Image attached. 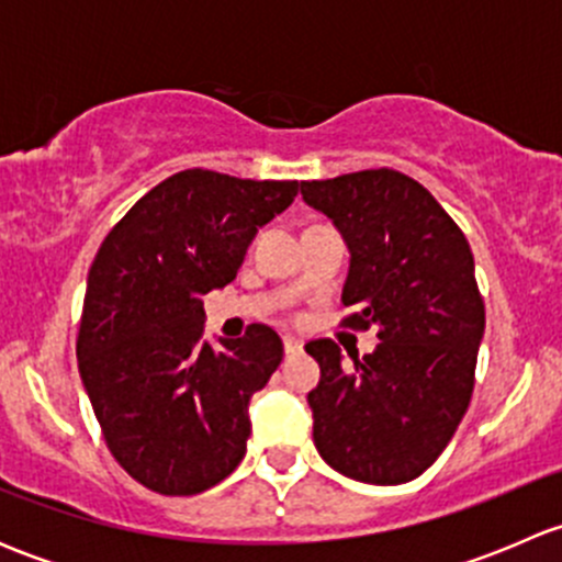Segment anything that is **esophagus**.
<instances>
[{
    "label": "esophagus",
    "mask_w": 562,
    "mask_h": 562,
    "mask_svg": "<svg viewBox=\"0 0 562 562\" xmlns=\"http://www.w3.org/2000/svg\"><path fill=\"white\" fill-rule=\"evenodd\" d=\"M282 348H285V356H296L302 350V342L296 337H285L282 339Z\"/></svg>",
    "instance_id": "1"
}]
</instances>
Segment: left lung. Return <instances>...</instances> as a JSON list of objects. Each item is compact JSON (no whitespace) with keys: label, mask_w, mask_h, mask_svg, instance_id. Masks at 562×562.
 Masks as SVG:
<instances>
[{"label":"left lung","mask_w":562,"mask_h":562,"mask_svg":"<svg viewBox=\"0 0 562 562\" xmlns=\"http://www.w3.org/2000/svg\"><path fill=\"white\" fill-rule=\"evenodd\" d=\"M310 206L350 249L342 326L378 328V345L342 367L334 339H313L310 391L317 454L364 484H405L435 462L470 405L484 337L473 252L446 209L411 176L375 168L302 181Z\"/></svg>","instance_id":"8db88e82"}]
</instances>
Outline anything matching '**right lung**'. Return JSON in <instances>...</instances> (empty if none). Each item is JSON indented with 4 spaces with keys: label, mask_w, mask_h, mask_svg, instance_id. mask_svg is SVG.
Returning <instances> with one entry per match:
<instances>
[{
    "label": "right lung",
    "mask_w": 562,
    "mask_h": 562,
    "mask_svg": "<svg viewBox=\"0 0 562 562\" xmlns=\"http://www.w3.org/2000/svg\"><path fill=\"white\" fill-rule=\"evenodd\" d=\"M299 181L190 168L146 192L89 269L76 353L113 459L146 490L198 495L228 479L249 438V396L282 361L263 323L201 342L203 293L228 285L260 225Z\"/></svg>",
    "instance_id": "add662e5"
}]
</instances>
